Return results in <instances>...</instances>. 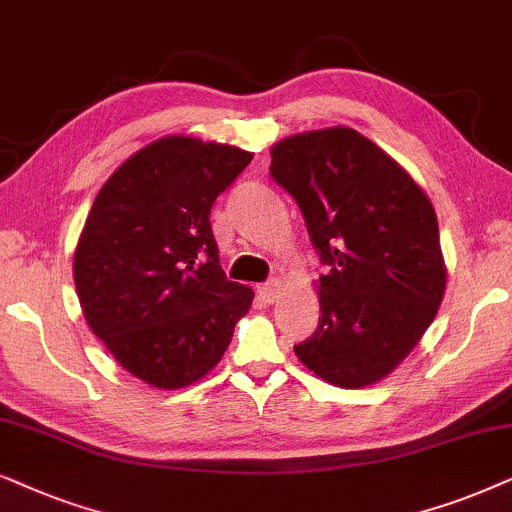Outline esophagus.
I'll use <instances>...</instances> for the list:
<instances>
[{"label": "esophagus", "mask_w": 512, "mask_h": 512, "mask_svg": "<svg viewBox=\"0 0 512 512\" xmlns=\"http://www.w3.org/2000/svg\"><path fill=\"white\" fill-rule=\"evenodd\" d=\"M278 292H281V285H278V281H267L262 285H257V295L262 297V302H276L278 299Z\"/></svg>", "instance_id": "1"}]
</instances>
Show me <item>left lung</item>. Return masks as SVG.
I'll return each instance as SVG.
<instances>
[{
	"mask_svg": "<svg viewBox=\"0 0 512 512\" xmlns=\"http://www.w3.org/2000/svg\"><path fill=\"white\" fill-rule=\"evenodd\" d=\"M269 173L297 201L325 264L316 332L295 353L342 388L386 377L445 295L438 217L403 168L353 128L292 135Z\"/></svg>",
	"mask_w": 512,
	"mask_h": 512,
	"instance_id": "left-lung-1",
	"label": "left lung"
}]
</instances>
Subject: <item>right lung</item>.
Here are the masks:
<instances>
[{"mask_svg": "<svg viewBox=\"0 0 512 512\" xmlns=\"http://www.w3.org/2000/svg\"><path fill=\"white\" fill-rule=\"evenodd\" d=\"M252 161L238 147L156 140L95 196L74 252L93 335L156 388L194 384L220 363L252 290L229 281L210 208Z\"/></svg>", "mask_w": 512, "mask_h": 512, "instance_id": "1", "label": "right lung"}]
</instances>
